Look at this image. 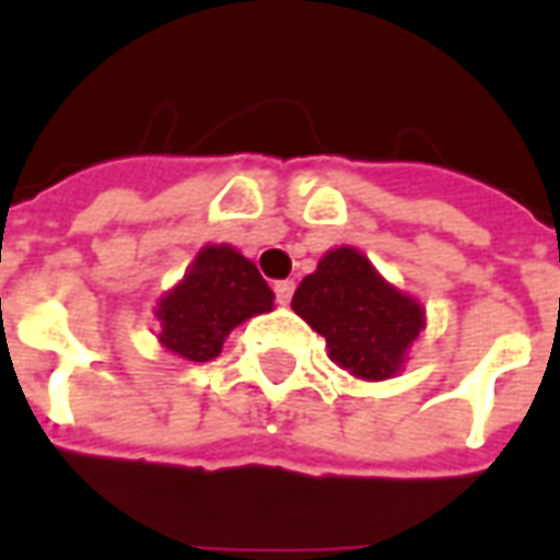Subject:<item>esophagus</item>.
<instances>
[{
  "label": "esophagus",
  "mask_w": 560,
  "mask_h": 560,
  "mask_svg": "<svg viewBox=\"0 0 560 560\" xmlns=\"http://www.w3.org/2000/svg\"><path fill=\"white\" fill-rule=\"evenodd\" d=\"M293 296V281H276V300H279L281 305L291 303Z\"/></svg>",
  "instance_id": "esophagus-1"
}]
</instances>
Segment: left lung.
I'll list each match as a JSON object with an SVG mask.
<instances>
[{"label": "left lung", "instance_id": "1", "mask_svg": "<svg viewBox=\"0 0 560 560\" xmlns=\"http://www.w3.org/2000/svg\"><path fill=\"white\" fill-rule=\"evenodd\" d=\"M291 308L327 339L329 360L363 381L393 377L405 363L425 312L377 276L357 248H332L300 281Z\"/></svg>", "mask_w": 560, "mask_h": 560}]
</instances>
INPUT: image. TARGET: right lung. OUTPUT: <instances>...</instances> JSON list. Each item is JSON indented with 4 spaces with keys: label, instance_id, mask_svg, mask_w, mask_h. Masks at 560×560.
<instances>
[{
    "label": "right lung",
    "instance_id": "obj_1",
    "mask_svg": "<svg viewBox=\"0 0 560 560\" xmlns=\"http://www.w3.org/2000/svg\"><path fill=\"white\" fill-rule=\"evenodd\" d=\"M272 308V291L257 267L231 245L200 248L185 279L161 296L159 341L191 363L221 353L233 327Z\"/></svg>",
    "mask_w": 560,
    "mask_h": 560
}]
</instances>
